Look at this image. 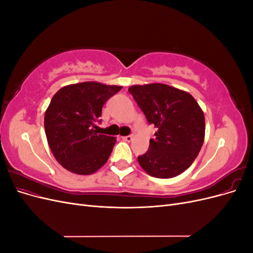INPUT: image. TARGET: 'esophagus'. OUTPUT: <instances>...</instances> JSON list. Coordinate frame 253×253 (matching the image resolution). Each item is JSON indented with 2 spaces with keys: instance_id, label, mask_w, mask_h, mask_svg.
<instances>
[{
  "instance_id": "esophagus-1",
  "label": "esophagus",
  "mask_w": 253,
  "mask_h": 253,
  "mask_svg": "<svg viewBox=\"0 0 253 253\" xmlns=\"http://www.w3.org/2000/svg\"><path fill=\"white\" fill-rule=\"evenodd\" d=\"M122 139L126 140V141H127V142H129V141H132L133 137H132L131 135H128V136H124V137H122Z\"/></svg>"
}]
</instances>
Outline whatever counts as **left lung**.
I'll list each match as a JSON object with an SVG mask.
<instances>
[{
  "label": "left lung",
  "mask_w": 253,
  "mask_h": 253,
  "mask_svg": "<svg viewBox=\"0 0 253 253\" xmlns=\"http://www.w3.org/2000/svg\"><path fill=\"white\" fill-rule=\"evenodd\" d=\"M128 91L157 128L138 163L149 175L172 178L193 164L205 139V115L192 95L163 83L132 85Z\"/></svg>",
  "instance_id": "left-lung-1"
}]
</instances>
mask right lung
<instances>
[{
	"instance_id": "add662e5",
	"label": "right lung",
	"mask_w": 253,
	"mask_h": 253,
	"mask_svg": "<svg viewBox=\"0 0 253 253\" xmlns=\"http://www.w3.org/2000/svg\"><path fill=\"white\" fill-rule=\"evenodd\" d=\"M121 88L86 81L63 86L53 95L44 128L52 155L64 169L89 175L108 162L116 138L98 134L95 122L108 99Z\"/></svg>"
}]
</instances>
